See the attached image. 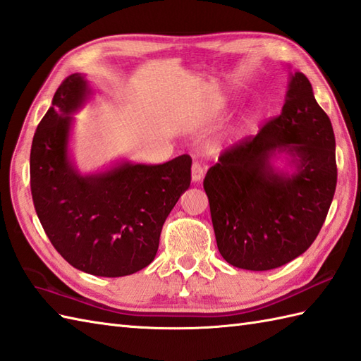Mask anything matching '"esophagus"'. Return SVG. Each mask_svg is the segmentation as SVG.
<instances>
[{"label":"esophagus","mask_w":361,"mask_h":361,"mask_svg":"<svg viewBox=\"0 0 361 361\" xmlns=\"http://www.w3.org/2000/svg\"><path fill=\"white\" fill-rule=\"evenodd\" d=\"M203 173H204V171H203V167H202V164H198V163H194L192 164V169H190V175H192V181H200L202 178H203Z\"/></svg>","instance_id":"obj_1"}]
</instances>
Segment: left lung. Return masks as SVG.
<instances>
[{"label":"left lung","mask_w":361,"mask_h":361,"mask_svg":"<svg viewBox=\"0 0 361 361\" xmlns=\"http://www.w3.org/2000/svg\"><path fill=\"white\" fill-rule=\"evenodd\" d=\"M287 152L293 174L269 159ZM221 257L267 271L301 256L317 239L336 188L335 135L302 73L290 75L286 104L252 137L226 149L204 176Z\"/></svg>","instance_id":"obj_1"}]
</instances>
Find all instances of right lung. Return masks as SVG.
Listing matches in <instances>:
<instances>
[{
    "label": "right lung",
    "mask_w": 361,
    "mask_h": 361,
    "mask_svg": "<svg viewBox=\"0 0 361 361\" xmlns=\"http://www.w3.org/2000/svg\"><path fill=\"white\" fill-rule=\"evenodd\" d=\"M91 93L82 74L60 83L30 147V192L46 235L80 271L133 274L157 256L161 229L190 185L189 155L164 164L124 161L80 175L68 155L73 114Z\"/></svg>",
    "instance_id": "obj_1"
}]
</instances>
